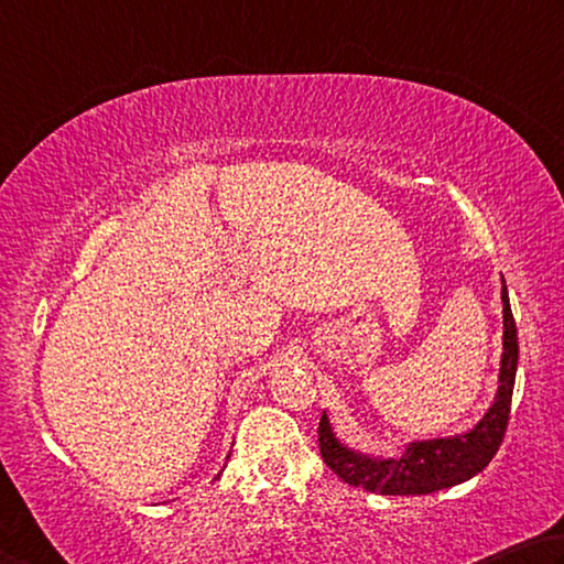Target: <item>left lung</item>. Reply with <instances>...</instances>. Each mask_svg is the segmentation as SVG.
Wrapping results in <instances>:
<instances>
[{
    "label": "left lung",
    "mask_w": 564,
    "mask_h": 564,
    "mask_svg": "<svg viewBox=\"0 0 564 564\" xmlns=\"http://www.w3.org/2000/svg\"><path fill=\"white\" fill-rule=\"evenodd\" d=\"M500 290L502 300V357L498 373V393L492 406L476 426L448 438L411 441L403 456H369L337 438L327 413L319 421V451L327 466L354 488H364L379 496H429L443 488L458 486L488 466L506 438L512 387L518 371V329L510 312L506 280Z\"/></svg>",
    "instance_id": "1"
}]
</instances>
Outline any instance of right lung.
Instances as JSON below:
<instances>
[{"label": "right lung", "mask_w": 564, "mask_h": 564, "mask_svg": "<svg viewBox=\"0 0 564 564\" xmlns=\"http://www.w3.org/2000/svg\"><path fill=\"white\" fill-rule=\"evenodd\" d=\"M217 478H220V473H217Z\"/></svg>", "instance_id": "1"}]
</instances>
